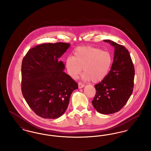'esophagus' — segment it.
Listing matches in <instances>:
<instances>
[{"instance_id": "esophagus-1", "label": "esophagus", "mask_w": 151, "mask_h": 151, "mask_svg": "<svg viewBox=\"0 0 151 151\" xmlns=\"http://www.w3.org/2000/svg\"><path fill=\"white\" fill-rule=\"evenodd\" d=\"M78 86H79V88H83L84 86V84L83 83L79 81V83H78Z\"/></svg>"}]
</instances>
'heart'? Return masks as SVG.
Returning a JSON list of instances; mask_svg holds the SVG:
<instances>
[{"instance_id":"obj_1","label":"heart","mask_w":151,"mask_h":151,"mask_svg":"<svg viewBox=\"0 0 151 151\" xmlns=\"http://www.w3.org/2000/svg\"><path fill=\"white\" fill-rule=\"evenodd\" d=\"M112 62L109 52L92 46H84L75 49L73 56L67 58L65 65L73 78L78 77L83 68L85 78L97 83L107 76Z\"/></svg>"}]
</instances>
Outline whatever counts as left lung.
I'll use <instances>...</instances> for the list:
<instances>
[{"label": "left lung", "instance_id": "left-lung-1", "mask_svg": "<svg viewBox=\"0 0 151 151\" xmlns=\"http://www.w3.org/2000/svg\"><path fill=\"white\" fill-rule=\"evenodd\" d=\"M104 41L115 47L114 61L107 76L95 85L92 103L101 114H109L119 111L129 100L133 91L135 68L129 51L124 46L111 40Z\"/></svg>", "mask_w": 151, "mask_h": 151}]
</instances>
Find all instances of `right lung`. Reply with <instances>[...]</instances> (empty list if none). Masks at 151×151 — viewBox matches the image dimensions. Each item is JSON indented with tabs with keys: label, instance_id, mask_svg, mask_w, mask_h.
<instances>
[{
	"label": "right lung",
	"instance_id": "1",
	"mask_svg": "<svg viewBox=\"0 0 151 151\" xmlns=\"http://www.w3.org/2000/svg\"><path fill=\"white\" fill-rule=\"evenodd\" d=\"M70 43H43L30 49L23 58L22 91L30 108L37 115L55 119L64 114L78 83L63 71L59 62Z\"/></svg>",
	"mask_w": 151,
	"mask_h": 151
}]
</instances>
